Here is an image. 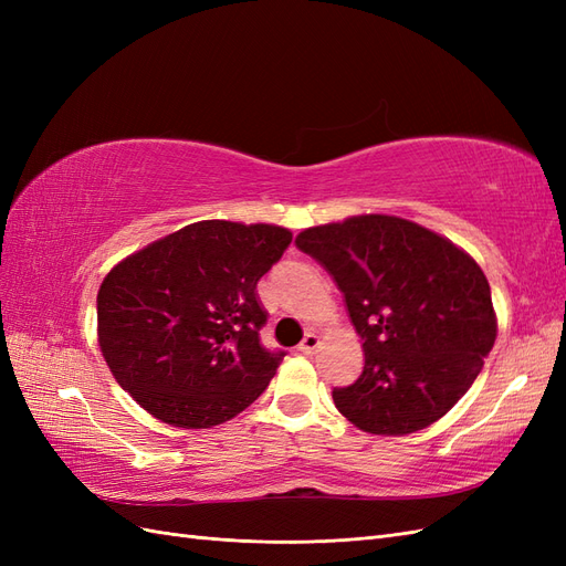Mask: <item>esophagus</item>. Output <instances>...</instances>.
Wrapping results in <instances>:
<instances>
[{"label":"esophagus","mask_w":566,"mask_h":566,"mask_svg":"<svg viewBox=\"0 0 566 566\" xmlns=\"http://www.w3.org/2000/svg\"><path fill=\"white\" fill-rule=\"evenodd\" d=\"M318 347H321V339H318V335H316V333H306V335H304V339L300 342V352H302V354H306V356L314 354Z\"/></svg>","instance_id":"esophagus-1"}]
</instances>
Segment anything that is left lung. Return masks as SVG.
<instances>
[{"label": "left lung", "mask_w": 566, "mask_h": 566, "mask_svg": "<svg viewBox=\"0 0 566 566\" xmlns=\"http://www.w3.org/2000/svg\"><path fill=\"white\" fill-rule=\"evenodd\" d=\"M295 243L335 279L364 339V373L333 389L339 413L358 430L387 437L447 416L499 333L489 281L472 256L389 214L304 229Z\"/></svg>", "instance_id": "8db88e82"}]
</instances>
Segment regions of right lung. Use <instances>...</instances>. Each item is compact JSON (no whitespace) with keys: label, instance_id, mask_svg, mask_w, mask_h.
<instances>
[{"label":"right lung","instance_id":"right-lung-1","mask_svg":"<svg viewBox=\"0 0 566 566\" xmlns=\"http://www.w3.org/2000/svg\"><path fill=\"white\" fill-rule=\"evenodd\" d=\"M293 233L205 219L115 264L96 295L98 347L153 418L208 430L266 389L285 352L260 345L266 312L256 281Z\"/></svg>","mask_w":566,"mask_h":566}]
</instances>
